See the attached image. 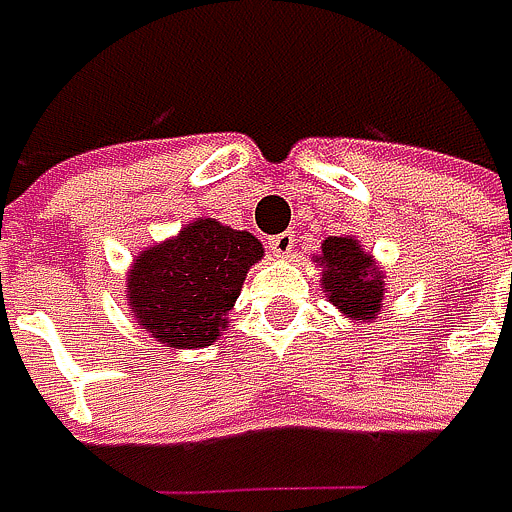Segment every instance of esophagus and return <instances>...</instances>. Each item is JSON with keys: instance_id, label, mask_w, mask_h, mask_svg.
<instances>
[{"instance_id": "esophagus-1", "label": "esophagus", "mask_w": 512, "mask_h": 512, "mask_svg": "<svg viewBox=\"0 0 512 512\" xmlns=\"http://www.w3.org/2000/svg\"><path fill=\"white\" fill-rule=\"evenodd\" d=\"M267 248L273 251V258H288V254L294 251V233L288 230V233L273 236V239L267 242Z\"/></svg>"}]
</instances>
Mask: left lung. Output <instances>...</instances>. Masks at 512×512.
Segmentation results:
<instances>
[{
    "label": "left lung",
    "mask_w": 512,
    "mask_h": 512,
    "mask_svg": "<svg viewBox=\"0 0 512 512\" xmlns=\"http://www.w3.org/2000/svg\"><path fill=\"white\" fill-rule=\"evenodd\" d=\"M312 261L321 267V291L349 321L373 324L382 315L388 294L385 270L370 251H364L358 236H327Z\"/></svg>",
    "instance_id": "1"
}]
</instances>
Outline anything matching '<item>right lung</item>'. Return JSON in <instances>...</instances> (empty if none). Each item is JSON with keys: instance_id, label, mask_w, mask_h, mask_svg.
I'll return each instance as SVG.
<instances>
[{"instance_id": "add662e5", "label": "right lung", "mask_w": 512, "mask_h": 512, "mask_svg": "<svg viewBox=\"0 0 512 512\" xmlns=\"http://www.w3.org/2000/svg\"><path fill=\"white\" fill-rule=\"evenodd\" d=\"M264 258L261 239L215 218H194L139 251L127 270V306L169 349H206L230 327L245 273Z\"/></svg>"}]
</instances>
